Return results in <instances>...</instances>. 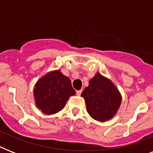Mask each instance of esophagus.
<instances>
[{
  "instance_id": "34e87169",
  "label": "esophagus",
  "mask_w": 153,
  "mask_h": 153,
  "mask_svg": "<svg viewBox=\"0 0 153 153\" xmlns=\"http://www.w3.org/2000/svg\"><path fill=\"white\" fill-rule=\"evenodd\" d=\"M82 92V90H79V91H76V94L77 95H80Z\"/></svg>"
}]
</instances>
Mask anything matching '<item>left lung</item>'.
<instances>
[{"label":"left lung","mask_w":153,"mask_h":153,"mask_svg":"<svg viewBox=\"0 0 153 153\" xmlns=\"http://www.w3.org/2000/svg\"><path fill=\"white\" fill-rule=\"evenodd\" d=\"M86 101V109L91 117L105 121L116 114L121 102L118 90L110 80L97 73L82 93Z\"/></svg>","instance_id":"obj_1"}]
</instances>
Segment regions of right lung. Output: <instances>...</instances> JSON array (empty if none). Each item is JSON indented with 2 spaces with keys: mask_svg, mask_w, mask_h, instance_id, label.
<instances>
[{
  "mask_svg": "<svg viewBox=\"0 0 153 153\" xmlns=\"http://www.w3.org/2000/svg\"><path fill=\"white\" fill-rule=\"evenodd\" d=\"M75 94L68 77L55 71L42 77L35 85L36 106L45 114H54L63 109L68 98Z\"/></svg>",
  "mask_w": 153,
  "mask_h": 153,
  "instance_id": "1",
  "label": "right lung"
}]
</instances>
